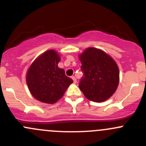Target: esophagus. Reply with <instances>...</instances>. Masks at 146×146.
Masks as SVG:
<instances>
[{
    "mask_svg": "<svg viewBox=\"0 0 146 146\" xmlns=\"http://www.w3.org/2000/svg\"><path fill=\"white\" fill-rule=\"evenodd\" d=\"M71 78H72V79H73V82H74V83H76V82H77V80H76V77H75V76H72Z\"/></svg>",
    "mask_w": 146,
    "mask_h": 146,
    "instance_id": "1",
    "label": "esophagus"
}]
</instances>
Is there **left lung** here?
<instances>
[{"label": "left lung", "mask_w": 146, "mask_h": 146, "mask_svg": "<svg viewBox=\"0 0 146 146\" xmlns=\"http://www.w3.org/2000/svg\"><path fill=\"white\" fill-rule=\"evenodd\" d=\"M83 77L79 88L89 100L104 102L112 96L119 82L117 63L110 55L99 48H87L79 56Z\"/></svg>", "instance_id": "8db88e82"}]
</instances>
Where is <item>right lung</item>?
I'll use <instances>...</instances> for the list:
<instances>
[{
	"label": "right lung",
	"mask_w": 146,
	"mask_h": 146,
	"mask_svg": "<svg viewBox=\"0 0 146 146\" xmlns=\"http://www.w3.org/2000/svg\"><path fill=\"white\" fill-rule=\"evenodd\" d=\"M61 58L55 50L45 51L29 66L26 81L29 92L37 100L54 104L61 99L73 80L58 68Z\"/></svg>",
	"instance_id": "obj_1"
}]
</instances>
